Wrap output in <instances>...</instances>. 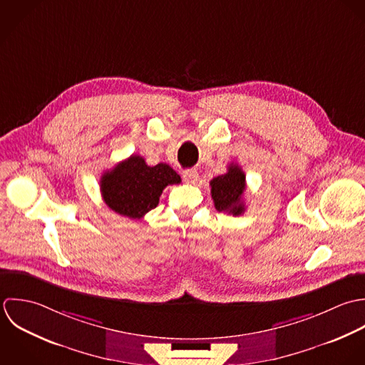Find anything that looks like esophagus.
Segmentation results:
<instances>
[{
	"mask_svg": "<svg viewBox=\"0 0 365 365\" xmlns=\"http://www.w3.org/2000/svg\"><path fill=\"white\" fill-rule=\"evenodd\" d=\"M199 179V173L196 169H187L183 172V180L186 183H196Z\"/></svg>",
	"mask_w": 365,
	"mask_h": 365,
	"instance_id": "esophagus-1",
	"label": "esophagus"
}]
</instances>
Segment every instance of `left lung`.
I'll return each mask as SVG.
<instances>
[{
	"label": "left lung",
	"mask_w": 365,
	"mask_h": 365,
	"mask_svg": "<svg viewBox=\"0 0 365 365\" xmlns=\"http://www.w3.org/2000/svg\"><path fill=\"white\" fill-rule=\"evenodd\" d=\"M210 186L216 210L232 216H241L245 212V205L242 200L245 190V175L238 165L231 163L227 173L210 180Z\"/></svg>",
	"instance_id": "8db88e82"
}]
</instances>
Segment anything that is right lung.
Listing matches in <instances>:
<instances>
[{"instance_id":"1","label":"right lung","mask_w":365,"mask_h":365,"mask_svg":"<svg viewBox=\"0 0 365 365\" xmlns=\"http://www.w3.org/2000/svg\"><path fill=\"white\" fill-rule=\"evenodd\" d=\"M180 182V176L169 165L148 166L143 156L131 155L111 170L104 172L100 190L106 205L113 212L140 220L158 206L168 185H179Z\"/></svg>"}]
</instances>
